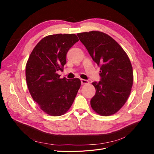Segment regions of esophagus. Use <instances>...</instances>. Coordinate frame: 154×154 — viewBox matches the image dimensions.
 Here are the masks:
<instances>
[{"mask_svg": "<svg viewBox=\"0 0 154 154\" xmlns=\"http://www.w3.org/2000/svg\"><path fill=\"white\" fill-rule=\"evenodd\" d=\"M81 83L82 85H84V84H87V83H88V82L86 80H84V79H81Z\"/></svg>", "mask_w": 154, "mask_h": 154, "instance_id": "1", "label": "esophagus"}]
</instances>
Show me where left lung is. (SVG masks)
<instances>
[{"label":"left lung","instance_id":"left-lung-1","mask_svg":"<svg viewBox=\"0 0 154 154\" xmlns=\"http://www.w3.org/2000/svg\"><path fill=\"white\" fill-rule=\"evenodd\" d=\"M92 60L100 66V81L92 84L96 94L91 100L92 109L100 115L115 114L127 101L133 84L129 58L112 37L92 31L77 34Z\"/></svg>","mask_w":154,"mask_h":154}]
</instances>
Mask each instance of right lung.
I'll return each mask as SVG.
<instances>
[{
	"mask_svg": "<svg viewBox=\"0 0 154 154\" xmlns=\"http://www.w3.org/2000/svg\"><path fill=\"white\" fill-rule=\"evenodd\" d=\"M74 34L44 37L37 44L27 60L26 78L32 97L44 112L52 116L64 114L71 106L81 85L79 78H60L66 55L78 42Z\"/></svg>",
	"mask_w": 154,
	"mask_h": 154,
	"instance_id": "1",
	"label": "right lung"
}]
</instances>
